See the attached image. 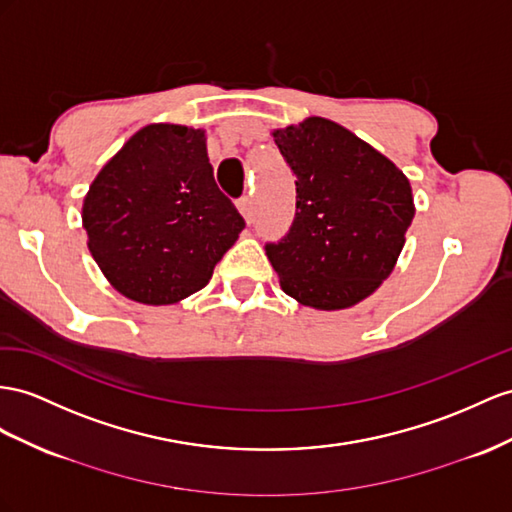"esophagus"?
I'll use <instances>...</instances> for the list:
<instances>
[{
    "mask_svg": "<svg viewBox=\"0 0 512 512\" xmlns=\"http://www.w3.org/2000/svg\"><path fill=\"white\" fill-rule=\"evenodd\" d=\"M238 209H240V214L244 216V220L248 222V225H251L253 218H255V203H253L251 196H244V199H240L238 201Z\"/></svg>",
    "mask_w": 512,
    "mask_h": 512,
    "instance_id": "obj_1",
    "label": "esophagus"
}]
</instances>
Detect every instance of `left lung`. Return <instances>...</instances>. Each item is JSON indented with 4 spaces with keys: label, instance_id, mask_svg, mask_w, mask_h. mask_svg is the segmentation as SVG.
<instances>
[{
    "label": "left lung",
    "instance_id": "1",
    "mask_svg": "<svg viewBox=\"0 0 512 512\" xmlns=\"http://www.w3.org/2000/svg\"><path fill=\"white\" fill-rule=\"evenodd\" d=\"M296 175V214L266 244L281 290L335 311L368 298L396 266L415 216L402 170L346 127L322 116L272 131Z\"/></svg>",
    "mask_w": 512,
    "mask_h": 512
}]
</instances>
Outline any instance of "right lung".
Here are the masks:
<instances>
[{"label":"right lung","instance_id":"add662e5","mask_svg":"<svg viewBox=\"0 0 512 512\" xmlns=\"http://www.w3.org/2000/svg\"><path fill=\"white\" fill-rule=\"evenodd\" d=\"M82 222L106 279L142 305L203 290L246 225L216 186L205 131L170 123L142 127L101 168Z\"/></svg>","mask_w":512,"mask_h":512}]
</instances>
